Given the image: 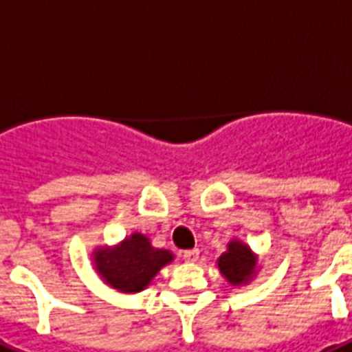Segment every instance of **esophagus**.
<instances>
[{"label":"esophagus","instance_id":"esophagus-1","mask_svg":"<svg viewBox=\"0 0 352 352\" xmlns=\"http://www.w3.org/2000/svg\"><path fill=\"white\" fill-rule=\"evenodd\" d=\"M198 257H200V252L198 250H185L184 252V258L187 261V263H196L198 261Z\"/></svg>","mask_w":352,"mask_h":352}]
</instances>
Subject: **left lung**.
I'll list each match as a JSON object with an SVG mask.
<instances>
[{
	"instance_id": "8db88e82",
	"label": "left lung",
	"mask_w": 352,
	"mask_h": 352,
	"mask_svg": "<svg viewBox=\"0 0 352 352\" xmlns=\"http://www.w3.org/2000/svg\"><path fill=\"white\" fill-rule=\"evenodd\" d=\"M219 268L230 283L241 285L252 277L253 268H255V257L248 246L241 242H231L228 252L220 255Z\"/></svg>"
}]
</instances>
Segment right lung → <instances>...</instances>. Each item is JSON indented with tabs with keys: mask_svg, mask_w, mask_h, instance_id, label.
<instances>
[{
	"mask_svg": "<svg viewBox=\"0 0 352 352\" xmlns=\"http://www.w3.org/2000/svg\"><path fill=\"white\" fill-rule=\"evenodd\" d=\"M173 261V253L152 248L145 235L133 233L117 250L97 252L95 264L99 274L121 292H139L151 279Z\"/></svg>",
	"mask_w": 352,
	"mask_h": 352,
	"instance_id": "obj_1",
	"label": "right lung"
}]
</instances>
